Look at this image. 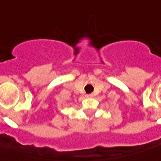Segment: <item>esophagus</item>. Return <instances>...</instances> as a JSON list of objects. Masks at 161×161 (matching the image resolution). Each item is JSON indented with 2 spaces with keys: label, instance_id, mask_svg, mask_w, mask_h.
Here are the masks:
<instances>
[{
  "label": "esophagus",
  "instance_id": "obj_1",
  "mask_svg": "<svg viewBox=\"0 0 161 161\" xmlns=\"http://www.w3.org/2000/svg\"><path fill=\"white\" fill-rule=\"evenodd\" d=\"M86 97H93V94H87V95H86Z\"/></svg>",
  "mask_w": 161,
  "mask_h": 161
}]
</instances>
